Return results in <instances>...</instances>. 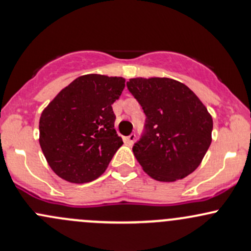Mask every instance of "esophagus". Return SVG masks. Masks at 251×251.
I'll return each instance as SVG.
<instances>
[{
	"instance_id": "34e87169",
	"label": "esophagus",
	"mask_w": 251,
	"mask_h": 251,
	"mask_svg": "<svg viewBox=\"0 0 251 251\" xmlns=\"http://www.w3.org/2000/svg\"><path fill=\"white\" fill-rule=\"evenodd\" d=\"M135 139H136L135 134H130V135H129V136L125 137L126 145H128V146H133V144H134V142H135Z\"/></svg>"
}]
</instances>
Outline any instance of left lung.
Instances as JSON below:
<instances>
[{
	"label": "left lung",
	"mask_w": 251,
	"mask_h": 251,
	"mask_svg": "<svg viewBox=\"0 0 251 251\" xmlns=\"http://www.w3.org/2000/svg\"><path fill=\"white\" fill-rule=\"evenodd\" d=\"M146 115V131L133 152L142 170L160 182L195 171L212 142V116L193 91L169 77H134L126 82Z\"/></svg>",
	"instance_id": "8db88e82"
}]
</instances>
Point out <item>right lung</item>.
<instances>
[{
    "label": "right lung",
    "instance_id": "add662e5",
    "mask_svg": "<svg viewBox=\"0 0 251 251\" xmlns=\"http://www.w3.org/2000/svg\"><path fill=\"white\" fill-rule=\"evenodd\" d=\"M126 86L121 76L87 74L64 87L43 110L39 144L52 171L71 183L104 174L123 145L111 105Z\"/></svg>",
    "mask_w": 251,
    "mask_h": 251
}]
</instances>
